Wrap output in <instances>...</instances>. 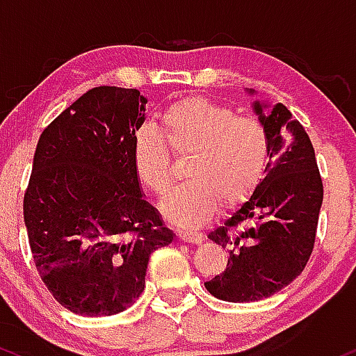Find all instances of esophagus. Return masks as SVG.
Returning a JSON list of instances; mask_svg holds the SVG:
<instances>
[{
    "instance_id": "esophagus-1",
    "label": "esophagus",
    "mask_w": 356,
    "mask_h": 356,
    "mask_svg": "<svg viewBox=\"0 0 356 356\" xmlns=\"http://www.w3.org/2000/svg\"><path fill=\"white\" fill-rule=\"evenodd\" d=\"M178 238L186 243H202L203 241L202 234H198V232L195 230H186V229L178 230Z\"/></svg>"
}]
</instances>
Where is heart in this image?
Here are the masks:
<instances>
[{"mask_svg":"<svg viewBox=\"0 0 356 356\" xmlns=\"http://www.w3.org/2000/svg\"><path fill=\"white\" fill-rule=\"evenodd\" d=\"M163 138L143 127L133 138L134 173L158 198L171 188L170 147L177 156L190 154L186 179L165 203V213L181 227H198L217 210L245 202L261 185L270 159L266 126L242 118L223 104L188 97L159 115ZM165 141L163 142L162 139Z\"/></svg>","mask_w":356,"mask_h":356,"instance_id":"heart-1","label":"heart"}]
</instances>
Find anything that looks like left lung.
Returning <instances> with one entry per match:
<instances>
[{"mask_svg": "<svg viewBox=\"0 0 356 356\" xmlns=\"http://www.w3.org/2000/svg\"><path fill=\"white\" fill-rule=\"evenodd\" d=\"M252 94V90H249ZM254 113L270 139L266 177L230 218L209 234L229 252L222 274L205 282L215 298L250 302L273 296L302 273L316 238L323 181L305 127L282 104Z\"/></svg>", "mask_w": 356, "mask_h": 356, "instance_id": "obj_1", "label": "left lung"}]
</instances>
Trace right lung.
I'll use <instances>...</instances> for the list:
<instances>
[{
  "label": "right lung",
  "mask_w": 356,
  "mask_h": 356,
  "mask_svg": "<svg viewBox=\"0 0 356 356\" xmlns=\"http://www.w3.org/2000/svg\"><path fill=\"white\" fill-rule=\"evenodd\" d=\"M146 99L94 87L45 127L23 217L35 266L57 301L82 316H113L145 289L149 255L175 234L141 193L133 138Z\"/></svg>",
  "instance_id": "add662e5"
}]
</instances>
